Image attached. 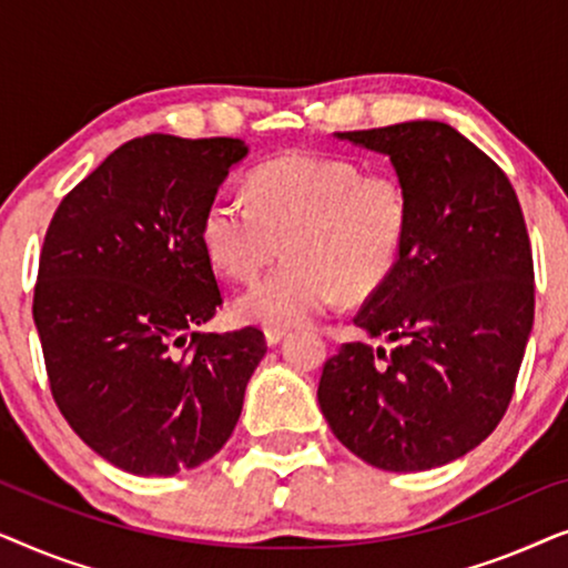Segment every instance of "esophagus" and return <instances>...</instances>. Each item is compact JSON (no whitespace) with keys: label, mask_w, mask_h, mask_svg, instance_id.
I'll return each mask as SVG.
<instances>
[{"label":"esophagus","mask_w":568,"mask_h":568,"mask_svg":"<svg viewBox=\"0 0 568 568\" xmlns=\"http://www.w3.org/2000/svg\"><path fill=\"white\" fill-rule=\"evenodd\" d=\"M263 336H266V344L268 346H276L278 341L290 336V328H276V325H268V328L263 331Z\"/></svg>","instance_id":"esophagus-1"}]
</instances>
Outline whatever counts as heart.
<instances>
[{
    "label": "heart",
    "mask_w": 568,
    "mask_h": 568,
    "mask_svg": "<svg viewBox=\"0 0 568 568\" xmlns=\"http://www.w3.org/2000/svg\"><path fill=\"white\" fill-rule=\"evenodd\" d=\"M408 235V196L387 170L294 152L263 162L251 196L220 191L206 204L201 243L230 278L258 276L286 243L290 261L235 300L255 325L307 323L338 297L367 300L398 266Z\"/></svg>",
    "instance_id": "heart-1"
}]
</instances>
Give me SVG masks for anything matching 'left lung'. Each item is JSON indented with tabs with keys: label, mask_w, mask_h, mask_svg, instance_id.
I'll list each match as a JSON object with an SVG mask.
<instances>
[{
	"label": "left lung",
	"mask_w": 568,
	"mask_h": 568,
	"mask_svg": "<svg viewBox=\"0 0 568 568\" xmlns=\"http://www.w3.org/2000/svg\"><path fill=\"white\" fill-rule=\"evenodd\" d=\"M387 154L408 196L390 278L354 323L372 338L325 362L317 403L344 447L393 473L478 447L507 414L535 315L532 247L504 170L442 121L344 131Z\"/></svg>",
	"instance_id": "obj_1"
}]
</instances>
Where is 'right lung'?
I'll return each mask as SVG.
<instances>
[{
	"instance_id": "right-lung-1",
	"label": "right lung",
	"mask_w": 568,
	"mask_h": 568,
	"mask_svg": "<svg viewBox=\"0 0 568 568\" xmlns=\"http://www.w3.org/2000/svg\"><path fill=\"white\" fill-rule=\"evenodd\" d=\"M240 139L146 134L61 199L33 321L51 395L84 445L134 476H175L224 447L266 354L258 328L199 333L222 305L201 220Z\"/></svg>"
}]
</instances>
